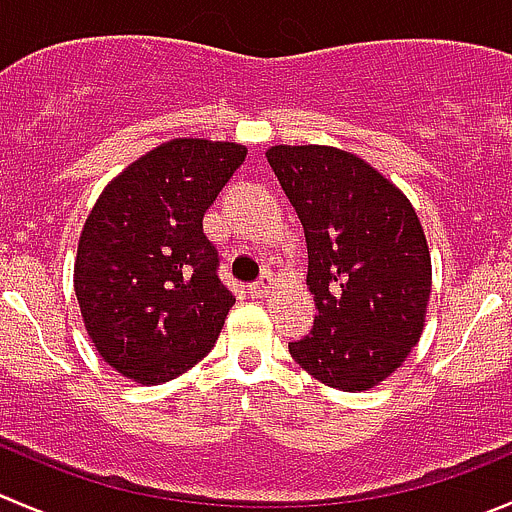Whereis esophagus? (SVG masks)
<instances>
[{
    "mask_svg": "<svg viewBox=\"0 0 512 512\" xmlns=\"http://www.w3.org/2000/svg\"><path fill=\"white\" fill-rule=\"evenodd\" d=\"M272 285H275V277H272L270 272H265V275H262L257 282H252L247 290H250L252 297H265V295H270Z\"/></svg>",
    "mask_w": 512,
    "mask_h": 512,
    "instance_id": "obj_1",
    "label": "esophagus"
}]
</instances>
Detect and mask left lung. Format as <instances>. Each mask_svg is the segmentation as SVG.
I'll use <instances>...</instances> for the list:
<instances>
[{
    "instance_id": "8db88e82",
    "label": "left lung",
    "mask_w": 512,
    "mask_h": 512,
    "mask_svg": "<svg viewBox=\"0 0 512 512\" xmlns=\"http://www.w3.org/2000/svg\"><path fill=\"white\" fill-rule=\"evenodd\" d=\"M307 242L315 325L290 342L302 370L355 393L380 385L418 345L433 265L408 197L357 155L325 145L265 152Z\"/></svg>"
}]
</instances>
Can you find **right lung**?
Masks as SVG:
<instances>
[{"instance_id":"add662e5","label":"right lung","mask_w":512,"mask_h":512,"mask_svg":"<svg viewBox=\"0 0 512 512\" xmlns=\"http://www.w3.org/2000/svg\"><path fill=\"white\" fill-rule=\"evenodd\" d=\"M245 157V145L180 137L132 162L94 202L74 295L97 352L124 377L160 385L215 347L235 297L217 277L202 217Z\"/></svg>"}]
</instances>
